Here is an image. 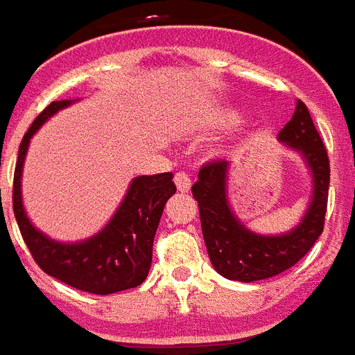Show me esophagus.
<instances>
[{
  "label": "esophagus",
  "mask_w": 355,
  "mask_h": 355,
  "mask_svg": "<svg viewBox=\"0 0 355 355\" xmlns=\"http://www.w3.org/2000/svg\"><path fill=\"white\" fill-rule=\"evenodd\" d=\"M174 183L180 192H189L190 187H192V180H190V175L187 172H178L174 175Z\"/></svg>",
  "instance_id": "34e87169"
}]
</instances>
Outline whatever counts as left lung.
<instances>
[{"label": "left lung", "mask_w": 355, "mask_h": 355, "mask_svg": "<svg viewBox=\"0 0 355 355\" xmlns=\"http://www.w3.org/2000/svg\"><path fill=\"white\" fill-rule=\"evenodd\" d=\"M278 140L300 153L313 175L309 208L291 232L259 235L235 217L228 202V159H215L201 166L199 180L192 187L208 257L215 271L228 280L250 284L280 275L304 259L323 232L330 181L329 156L302 100H296L295 114L278 132Z\"/></svg>", "instance_id": "8db88e82"}]
</instances>
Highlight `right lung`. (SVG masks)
Wrapping results in <instances>:
<instances>
[{
    "instance_id": "right-lung-1",
    "label": "right lung",
    "mask_w": 355,
    "mask_h": 355,
    "mask_svg": "<svg viewBox=\"0 0 355 355\" xmlns=\"http://www.w3.org/2000/svg\"><path fill=\"white\" fill-rule=\"evenodd\" d=\"M75 100L51 102L33 120L26 135L23 136L14 171L12 207L23 241L26 242L33 260L42 271L75 289L93 295H111L140 286L147 278L153 262L154 235L162 219L165 202L172 193H175V184L172 181V172L135 178L129 184L122 205L114 211L113 219L96 235L86 241L64 244L39 232L30 223L23 207V163L30 138L35 135V131L57 111L68 107Z\"/></svg>"
}]
</instances>
